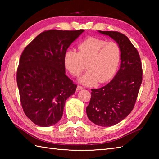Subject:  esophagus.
Here are the masks:
<instances>
[{
    "instance_id": "1",
    "label": "esophagus",
    "mask_w": 159,
    "mask_h": 159,
    "mask_svg": "<svg viewBox=\"0 0 159 159\" xmlns=\"http://www.w3.org/2000/svg\"><path fill=\"white\" fill-rule=\"evenodd\" d=\"M83 89V87L82 86H80V85H78L77 87H76V89L77 90H81Z\"/></svg>"
}]
</instances>
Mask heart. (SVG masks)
<instances>
[{"label": "heart", "mask_w": 159, "mask_h": 159, "mask_svg": "<svg viewBox=\"0 0 159 159\" xmlns=\"http://www.w3.org/2000/svg\"><path fill=\"white\" fill-rule=\"evenodd\" d=\"M79 51L67 50L63 56L66 70L72 76H78L87 68L88 71L79 79L86 85L98 81L107 82L113 78L121 61V49L114 42L96 38H89L78 46Z\"/></svg>", "instance_id": "1"}]
</instances>
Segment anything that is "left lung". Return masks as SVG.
Returning a JSON list of instances; mask_svg holds the SVG:
<instances>
[{"label": "left lung", "mask_w": 159, "mask_h": 159, "mask_svg": "<svg viewBox=\"0 0 159 159\" xmlns=\"http://www.w3.org/2000/svg\"><path fill=\"white\" fill-rule=\"evenodd\" d=\"M98 32L113 38L121 49L120 70L107 85L92 89L90 102L86 108L90 121L107 127L120 122L133 109L143 71L139 52L126 35L117 31Z\"/></svg>", "instance_id": "1"}]
</instances>
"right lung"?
I'll return each instance as SVG.
<instances>
[{
  "instance_id": "right-lung-1",
  "label": "right lung",
  "mask_w": 159,
  "mask_h": 159,
  "mask_svg": "<svg viewBox=\"0 0 159 159\" xmlns=\"http://www.w3.org/2000/svg\"><path fill=\"white\" fill-rule=\"evenodd\" d=\"M84 31H45L20 56L16 75L20 102L26 117L38 126L58 122L66 100L76 92L77 85L66 75L63 56Z\"/></svg>"
}]
</instances>
